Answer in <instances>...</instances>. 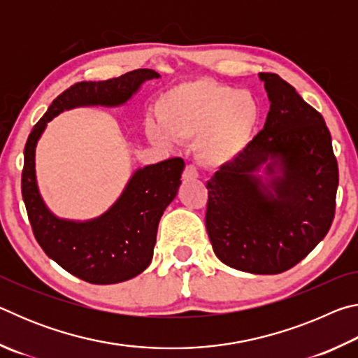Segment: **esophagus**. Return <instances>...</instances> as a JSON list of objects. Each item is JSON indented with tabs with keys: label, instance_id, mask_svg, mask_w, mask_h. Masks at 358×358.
I'll return each instance as SVG.
<instances>
[{
	"label": "esophagus",
	"instance_id": "esophagus-1",
	"mask_svg": "<svg viewBox=\"0 0 358 358\" xmlns=\"http://www.w3.org/2000/svg\"><path fill=\"white\" fill-rule=\"evenodd\" d=\"M197 177H199V171L196 169V166L187 164L183 171V178L185 180H196Z\"/></svg>",
	"mask_w": 358,
	"mask_h": 358
}]
</instances>
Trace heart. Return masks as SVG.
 Segmentation results:
<instances>
[{"label":"heart","mask_w":358,"mask_h":358,"mask_svg":"<svg viewBox=\"0 0 358 358\" xmlns=\"http://www.w3.org/2000/svg\"><path fill=\"white\" fill-rule=\"evenodd\" d=\"M156 115L159 123H147L151 141H197L199 157L205 164L220 167L237 159L251 143L260 106L250 92L199 78L167 90L157 99Z\"/></svg>","instance_id":"b5f03b06"}]
</instances>
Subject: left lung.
<instances>
[{"mask_svg":"<svg viewBox=\"0 0 358 358\" xmlns=\"http://www.w3.org/2000/svg\"><path fill=\"white\" fill-rule=\"evenodd\" d=\"M270 110L264 129L207 183L205 224L221 262L256 275L282 273L322 240L336 208L338 162L316 108L278 74L260 72ZM273 159L268 187L252 175Z\"/></svg>","mask_w":358,"mask_h":358,"instance_id":"left-lung-1","label":"left lung"}]
</instances>
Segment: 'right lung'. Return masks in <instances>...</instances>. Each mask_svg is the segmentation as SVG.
I'll return each instance as SVG.
<instances>
[{
	"label": "right lung",
	"mask_w": 358,
	"mask_h": 358,
	"mask_svg": "<svg viewBox=\"0 0 358 358\" xmlns=\"http://www.w3.org/2000/svg\"><path fill=\"white\" fill-rule=\"evenodd\" d=\"M155 77L159 74L153 69H136L108 80L72 85L53 99L25 145L22 196L34 238L48 257L87 282H121L147 268L153 257L157 224L177 196L185 161L169 157L138 169L107 213L88 222H72L58 220L42 202L34 173L36 143L48 121L64 108L123 104L142 82Z\"/></svg>",
	"instance_id": "obj_1"
}]
</instances>
